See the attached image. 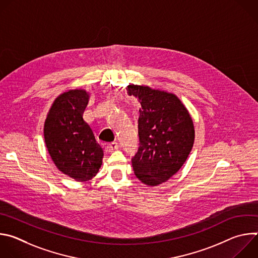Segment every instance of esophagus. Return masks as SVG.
Masks as SVG:
<instances>
[{"mask_svg":"<svg viewBox=\"0 0 258 258\" xmlns=\"http://www.w3.org/2000/svg\"><path fill=\"white\" fill-rule=\"evenodd\" d=\"M118 147L119 146H118L117 142H112V143H110V144L107 145V151L108 152H113V151L118 149Z\"/></svg>","mask_w":258,"mask_h":258,"instance_id":"obj_1","label":"esophagus"}]
</instances>
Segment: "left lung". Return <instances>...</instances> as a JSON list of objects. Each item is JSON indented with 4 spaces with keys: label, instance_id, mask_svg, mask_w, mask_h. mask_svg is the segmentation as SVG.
I'll list each match as a JSON object with an SVG mask.
<instances>
[{
    "label": "left lung",
    "instance_id": "obj_1",
    "mask_svg": "<svg viewBox=\"0 0 258 258\" xmlns=\"http://www.w3.org/2000/svg\"><path fill=\"white\" fill-rule=\"evenodd\" d=\"M130 96L141 103L138 121L140 147L132 158L136 176L146 185L166 181L187 160L195 131L187 108L173 94L130 85Z\"/></svg>",
    "mask_w": 258,
    "mask_h": 258
}]
</instances>
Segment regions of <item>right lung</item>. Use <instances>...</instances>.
<instances>
[{"label": "right lung", "mask_w": 258, "mask_h": 258, "mask_svg": "<svg viewBox=\"0 0 258 258\" xmlns=\"http://www.w3.org/2000/svg\"><path fill=\"white\" fill-rule=\"evenodd\" d=\"M89 102L85 90H70L54 101L47 115L44 136L57 168L78 181L93 178L102 165L103 149L83 114Z\"/></svg>", "instance_id": "1"}]
</instances>
